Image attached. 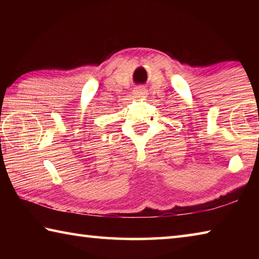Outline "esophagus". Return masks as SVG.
I'll return each instance as SVG.
<instances>
[{
    "mask_svg": "<svg viewBox=\"0 0 259 259\" xmlns=\"http://www.w3.org/2000/svg\"><path fill=\"white\" fill-rule=\"evenodd\" d=\"M134 95L136 96V97H143V96L145 95V89L142 87L136 88V89L134 90Z\"/></svg>",
    "mask_w": 259,
    "mask_h": 259,
    "instance_id": "1",
    "label": "esophagus"
}]
</instances>
